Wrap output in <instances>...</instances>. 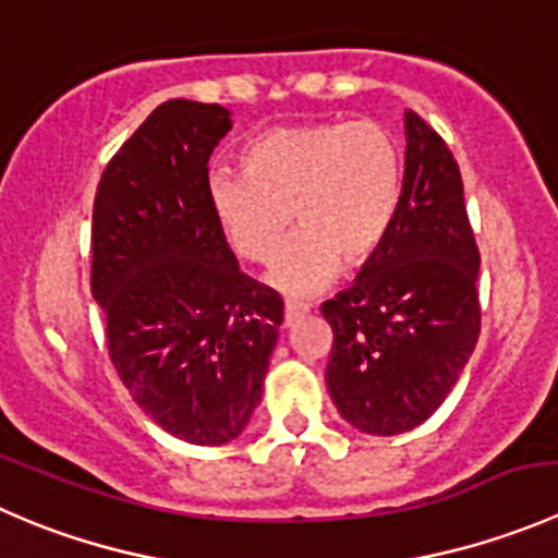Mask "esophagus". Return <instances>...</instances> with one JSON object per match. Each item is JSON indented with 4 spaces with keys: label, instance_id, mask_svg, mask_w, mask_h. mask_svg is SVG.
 Masks as SVG:
<instances>
[{
    "label": "esophagus",
    "instance_id": "1",
    "mask_svg": "<svg viewBox=\"0 0 558 558\" xmlns=\"http://www.w3.org/2000/svg\"><path fill=\"white\" fill-rule=\"evenodd\" d=\"M305 313H307L305 302H286L283 324H286V327H291V324H294L300 316H305Z\"/></svg>",
    "mask_w": 558,
    "mask_h": 558
}]
</instances>
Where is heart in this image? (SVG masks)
Returning a JSON list of instances; mask_svg holds the SVG:
<instances>
[{
  "label": "heart",
  "mask_w": 558,
  "mask_h": 558,
  "mask_svg": "<svg viewBox=\"0 0 558 558\" xmlns=\"http://www.w3.org/2000/svg\"><path fill=\"white\" fill-rule=\"evenodd\" d=\"M245 174H215L209 207L229 245L253 264L278 256L291 229L300 234L267 280L291 296L327 289L362 267L392 229L400 202V149L373 119L278 124L242 155Z\"/></svg>",
  "instance_id": "obj_1"
}]
</instances>
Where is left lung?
Returning a JSON list of instances; mask_svg holds the SVG:
<instances>
[{
  "mask_svg": "<svg viewBox=\"0 0 558 558\" xmlns=\"http://www.w3.org/2000/svg\"><path fill=\"white\" fill-rule=\"evenodd\" d=\"M405 171L392 229L354 286L322 305L332 327L327 389L371 436L423 425L480 338V251L445 138L405 111Z\"/></svg>",
  "mask_w": 558,
  "mask_h": 558,
  "instance_id": "left-lung-1",
  "label": "left lung"
}]
</instances>
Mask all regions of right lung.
Returning a JSON list of instances; mask_svg holds the SVG:
<instances>
[{
  "label": "right lung",
  "instance_id": "right-lung-1",
  "mask_svg": "<svg viewBox=\"0 0 558 558\" xmlns=\"http://www.w3.org/2000/svg\"><path fill=\"white\" fill-rule=\"evenodd\" d=\"M218 102H160L108 160L92 209V296L108 354L166 434L226 445L251 423L283 324L278 291L240 272L209 207Z\"/></svg>",
  "mask_w": 558,
  "mask_h": 558
}]
</instances>
